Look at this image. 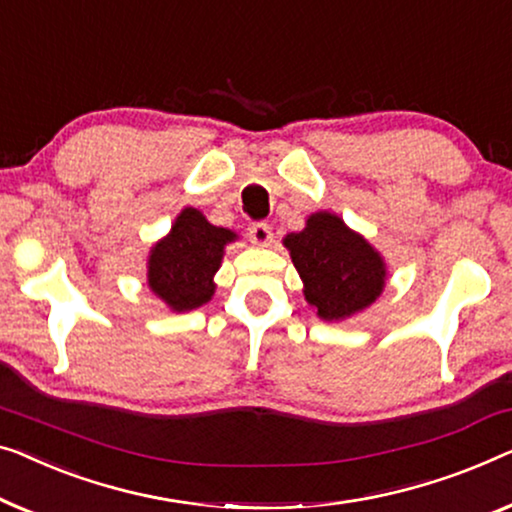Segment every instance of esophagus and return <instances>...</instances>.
Returning <instances> with one entry per match:
<instances>
[{
    "label": "esophagus",
    "instance_id": "obj_1",
    "mask_svg": "<svg viewBox=\"0 0 512 512\" xmlns=\"http://www.w3.org/2000/svg\"><path fill=\"white\" fill-rule=\"evenodd\" d=\"M249 238L254 244H268L272 240V228L265 221H254L249 226Z\"/></svg>",
    "mask_w": 512,
    "mask_h": 512
}]
</instances>
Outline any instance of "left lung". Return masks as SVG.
<instances>
[{
  "instance_id": "left-lung-1",
  "label": "left lung",
  "mask_w": 512,
  "mask_h": 512,
  "mask_svg": "<svg viewBox=\"0 0 512 512\" xmlns=\"http://www.w3.org/2000/svg\"><path fill=\"white\" fill-rule=\"evenodd\" d=\"M305 298L323 321H339L379 298L385 284L381 256L330 212L311 214L307 228L286 235Z\"/></svg>"
}]
</instances>
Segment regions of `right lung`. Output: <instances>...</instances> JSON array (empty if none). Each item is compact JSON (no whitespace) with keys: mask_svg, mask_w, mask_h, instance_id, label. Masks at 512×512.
<instances>
[{"mask_svg":"<svg viewBox=\"0 0 512 512\" xmlns=\"http://www.w3.org/2000/svg\"><path fill=\"white\" fill-rule=\"evenodd\" d=\"M235 233L212 226L201 212L187 207L177 217L173 231L152 249L147 281L170 309L189 311L212 298V277L219 270L224 244Z\"/></svg>","mask_w":512,"mask_h":512,"instance_id":"right-lung-1","label":"right lung"}]
</instances>
